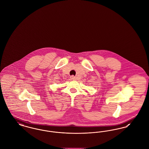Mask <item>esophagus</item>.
I'll return each mask as SVG.
<instances>
[{"mask_svg":"<svg viewBox=\"0 0 149 149\" xmlns=\"http://www.w3.org/2000/svg\"><path fill=\"white\" fill-rule=\"evenodd\" d=\"M70 78H71V79H72V80L75 79V77L74 75H71V77H70Z\"/></svg>","mask_w":149,"mask_h":149,"instance_id":"obj_1","label":"esophagus"}]
</instances>
